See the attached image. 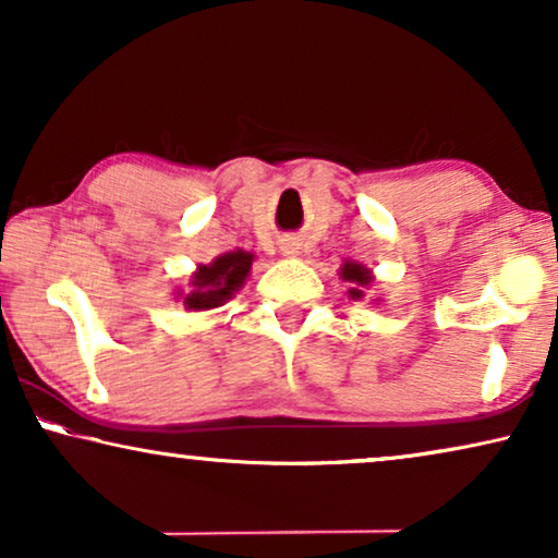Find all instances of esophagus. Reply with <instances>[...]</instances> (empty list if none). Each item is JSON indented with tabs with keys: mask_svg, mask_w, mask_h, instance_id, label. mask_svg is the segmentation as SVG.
I'll return each mask as SVG.
<instances>
[{
	"mask_svg": "<svg viewBox=\"0 0 558 558\" xmlns=\"http://www.w3.org/2000/svg\"><path fill=\"white\" fill-rule=\"evenodd\" d=\"M281 254H284V256H296V254H300V248H296V243L294 241H287L284 243V246H281Z\"/></svg>",
	"mask_w": 558,
	"mask_h": 558,
	"instance_id": "34e87169",
	"label": "esophagus"
}]
</instances>
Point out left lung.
<instances>
[{
	"instance_id": "1",
	"label": "left lung",
	"mask_w": 558,
	"mask_h": 558,
	"mask_svg": "<svg viewBox=\"0 0 558 558\" xmlns=\"http://www.w3.org/2000/svg\"><path fill=\"white\" fill-rule=\"evenodd\" d=\"M340 279L348 281V296H350V300L361 302L365 296L363 289L371 287V281H373V271L365 264L348 258V262L340 266ZM373 302H380V300L376 296Z\"/></svg>"
}]
</instances>
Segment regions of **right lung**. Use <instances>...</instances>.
<instances>
[{
  "mask_svg": "<svg viewBox=\"0 0 558 558\" xmlns=\"http://www.w3.org/2000/svg\"><path fill=\"white\" fill-rule=\"evenodd\" d=\"M254 254L235 248L213 258L210 264H201L187 279V289H178V300L187 312H208L223 307L233 294L246 284Z\"/></svg>",
  "mask_w": 558,
  "mask_h": 558,
  "instance_id": "obj_1",
  "label": "right lung"
}]
</instances>
